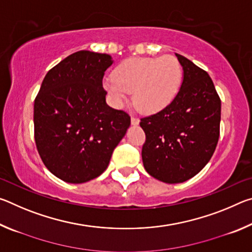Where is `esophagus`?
<instances>
[{
	"instance_id": "34e87169",
	"label": "esophagus",
	"mask_w": 252,
	"mask_h": 252,
	"mask_svg": "<svg viewBox=\"0 0 252 252\" xmlns=\"http://www.w3.org/2000/svg\"><path fill=\"white\" fill-rule=\"evenodd\" d=\"M139 122H140V120H139L138 118L131 117V123H132V126H138Z\"/></svg>"
}]
</instances>
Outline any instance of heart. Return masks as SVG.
Masks as SVG:
<instances>
[{
  "instance_id": "obj_1",
  "label": "heart",
  "mask_w": 252,
  "mask_h": 252,
  "mask_svg": "<svg viewBox=\"0 0 252 252\" xmlns=\"http://www.w3.org/2000/svg\"><path fill=\"white\" fill-rule=\"evenodd\" d=\"M182 66L173 55L131 58L120 63L113 78L103 87L113 103L121 106L133 92L134 105L146 114H155L172 103L182 84Z\"/></svg>"
}]
</instances>
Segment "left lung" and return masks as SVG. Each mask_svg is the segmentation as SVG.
<instances>
[{
    "label": "left lung",
    "mask_w": 252,
    "mask_h": 252,
    "mask_svg": "<svg viewBox=\"0 0 252 252\" xmlns=\"http://www.w3.org/2000/svg\"><path fill=\"white\" fill-rule=\"evenodd\" d=\"M183 80L176 99L164 110L141 119L146 133L144 169L165 183L189 180L206 167L220 133L221 101L206 71L176 53Z\"/></svg>",
    "instance_id": "8db88e82"
}]
</instances>
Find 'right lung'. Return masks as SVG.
<instances>
[{
    "instance_id": "1",
    "label": "right lung",
    "mask_w": 252,
    "mask_h": 252,
    "mask_svg": "<svg viewBox=\"0 0 252 252\" xmlns=\"http://www.w3.org/2000/svg\"><path fill=\"white\" fill-rule=\"evenodd\" d=\"M109 54L79 51L46 73L34 101V139L45 167L61 180L83 183L108 168L130 126L129 114L106 104L102 87Z\"/></svg>"
}]
</instances>
